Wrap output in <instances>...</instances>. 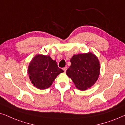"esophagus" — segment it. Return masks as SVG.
<instances>
[{
    "mask_svg": "<svg viewBox=\"0 0 125 125\" xmlns=\"http://www.w3.org/2000/svg\"><path fill=\"white\" fill-rule=\"evenodd\" d=\"M67 67H64V68H63V71H64V72H66V70H67Z\"/></svg>",
    "mask_w": 125,
    "mask_h": 125,
    "instance_id": "obj_1",
    "label": "esophagus"
}]
</instances>
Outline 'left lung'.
<instances>
[{
  "instance_id": "obj_1",
  "label": "left lung",
  "mask_w": 125,
  "mask_h": 125,
  "mask_svg": "<svg viewBox=\"0 0 125 125\" xmlns=\"http://www.w3.org/2000/svg\"><path fill=\"white\" fill-rule=\"evenodd\" d=\"M66 74L80 90H86L95 83L100 74V63L92 52L74 55Z\"/></svg>"
}]
</instances>
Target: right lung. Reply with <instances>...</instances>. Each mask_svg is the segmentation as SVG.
I'll list each match as a JSON object with an SVG mask.
<instances>
[{
	"instance_id": "obj_1",
	"label": "right lung",
	"mask_w": 125,
	"mask_h": 125,
	"mask_svg": "<svg viewBox=\"0 0 125 125\" xmlns=\"http://www.w3.org/2000/svg\"><path fill=\"white\" fill-rule=\"evenodd\" d=\"M63 72L58 67L55 60H52L50 55L42 54L35 56L28 67V74L31 83L40 90L50 87L56 76Z\"/></svg>"
}]
</instances>
